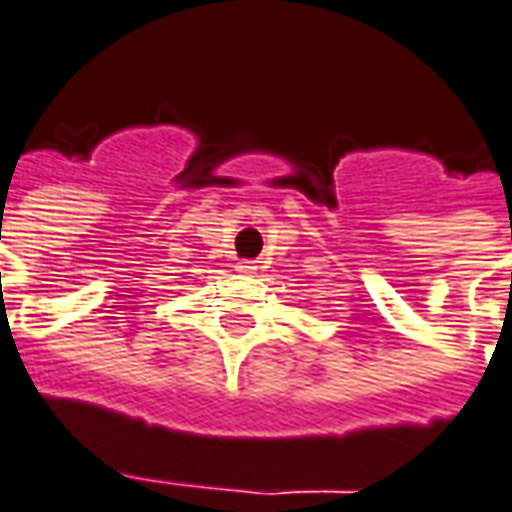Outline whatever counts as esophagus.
<instances>
[{
    "label": "esophagus",
    "mask_w": 512,
    "mask_h": 512,
    "mask_svg": "<svg viewBox=\"0 0 512 512\" xmlns=\"http://www.w3.org/2000/svg\"><path fill=\"white\" fill-rule=\"evenodd\" d=\"M237 270H240V272H253V270H256V264H253V261H240V264H237Z\"/></svg>",
    "instance_id": "esophagus-1"
}]
</instances>
